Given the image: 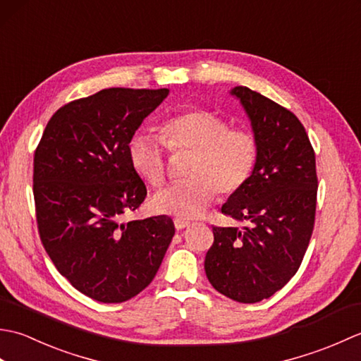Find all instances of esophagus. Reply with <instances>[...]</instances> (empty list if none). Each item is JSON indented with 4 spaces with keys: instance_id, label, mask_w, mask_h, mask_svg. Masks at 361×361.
Segmentation results:
<instances>
[{
    "instance_id": "obj_1",
    "label": "esophagus",
    "mask_w": 361,
    "mask_h": 361,
    "mask_svg": "<svg viewBox=\"0 0 361 361\" xmlns=\"http://www.w3.org/2000/svg\"><path fill=\"white\" fill-rule=\"evenodd\" d=\"M173 225L176 229H185L186 226H189V221L186 219H181V217H175L173 219Z\"/></svg>"
}]
</instances>
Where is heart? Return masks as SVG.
<instances>
[{
	"label": "heart",
	"instance_id": "1",
	"mask_svg": "<svg viewBox=\"0 0 361 361\" xmlns=\"http://www.w3.org/2000/svg\"><path fill=\"white\" fill-rule=\"evenodd\" d=\"M161 137L136 132L127 145L133 171L152 186L166 181V144L172 150H192L188 167L190 178L173 183L153 197V206L183 219L195 217L214 202L217 190L231 195L240 190L255 172L259 142L247 128L208 110H188L169 118Z\"/></svg>",
	"mask_w": 361,
	"mask_h": 361
}]
</instances>
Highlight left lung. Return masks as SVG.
<instances>
[{"mask_svg": "<svg viewBox=\"0 0 361 361\" xmlns=\"http://www.w3.org/2000/svg\"><path fill=\"white\" fill-rule=\"evenodd\" d=\"M240 101L259 142L255 172L221 206L250 226H214L204 271L219 293L252 304L273 296L298 271L307 251L317 211V164L304 126L290 110L247 87Z\"/></svg>", "mask_w": 361, "mask_h": 361, "instance_id": "1", "label": "left lung"}]
</instances>
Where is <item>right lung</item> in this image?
Instances as JSON below:
<instances>
[{"mask_svg": "<svg viewBox=\"0 0 361 361\" xmlns=\"http://www.w3.org/2000/svg\"><path fill=\"white\" fill-rule=\"evenodd\" d=\"M167 88H106L52 114L34 155L38 233L59 273L99 302H124L155 278L175 234L171 217L121 224L147 189L127 145Z\"/></svg>", "mask_w": 361, "mask_h": 361, "instance_id": "obj_1", "label": "right lung"}]
</instances>
